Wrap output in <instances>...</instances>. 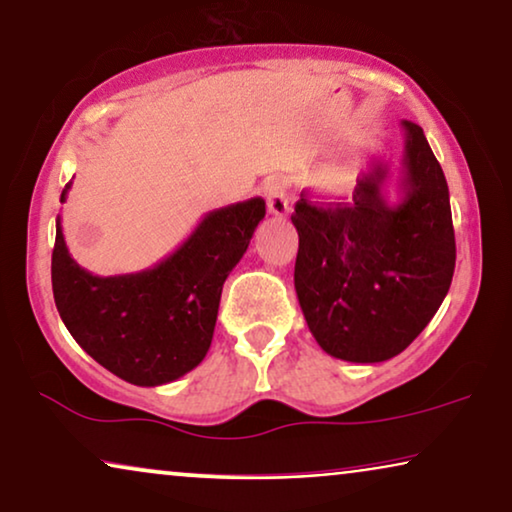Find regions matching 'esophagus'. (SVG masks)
<instances>
[{"instance_id": "1", "label": "esophagus", "mask_w": 512, "mask_h": 512, "mask_svg": "<svg viewBox=\"0 0 512 512\" xmlns=\"http://www.w3.org/2000/svg\"><path fill=\"white\" fill-rule=\"evenodd\" d=\"M264 197H266V209H269L271 216L285 218L292 211V204H289V195H287V183L280 179H271L264 188Z\"/></svg>"}]
</instances>
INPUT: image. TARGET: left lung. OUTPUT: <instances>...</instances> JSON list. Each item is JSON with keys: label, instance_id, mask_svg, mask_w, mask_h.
<instances>
[{"label": "left lung", "instance_id": "8db88e82", "mask_svg": "<svg viewBox=\"0 0 512 512\" xmlns=\"http://www.w3.org/2000/svg\"><path fill=\"white\" fill-rule=\"evenodd\" d=\"M400 202L388 204V165L375 160L352 202L315 204L305 190L292 223L299 232L294 287L305 322L326 354L381 363L418 338L455 271L448 183L423 128L402 121Z\"/></svg>", "mask_w": 512, "mask_h": 512}]
</instances>
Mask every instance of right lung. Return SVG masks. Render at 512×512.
I'll use <instances>...</instances> for the list:
<instances>
[{
	"mask_svg": "<svg viewBox=\"0 0 512 512\" xmlns=\"http://www.w3.org/2000/svg\"><path fill=\"white\" fill-rule=\"evenodd\" d=\"M66 183L61 202H66ZM266 213L262 197L209 211L163 262L101 278L68 255L57 218L52 294L61 322L85 352L135 386L170 384L202 363L220 294Z\"/></svg>",
	"mask_w": 512,
	"mask_h": 512,
	"instance_id": "right-lung-1",
	"label": "right lung"
}]
</instances>
